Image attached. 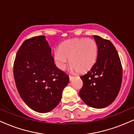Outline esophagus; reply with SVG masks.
Wrapping results in <instances>:
<instances>
[{
	"instance_id": "34e87169",
	"label": "esophagus",
	"mask_w": 134,
	"mask_h": 134,
	"mask_svg": "<svg viewBox=\"0 0 134 134\" xmlns=\"http://www.w3.org/2000/svg\"><path fill=\"white\" fill-rule=\"evenodd\" d=\"M74 78V77L71 76H69V79H70V81H72V80Z\"/></svg>"
}]
</instances>
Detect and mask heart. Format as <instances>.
Wrapping results in <instances>:
<instances>
[{
    "label": "heart",
    "mask_w": 134,
    "mask_h": 134,
    "mask_svg": "<svg viewBox=\"0 0 134 134\" xmlns=\"http://www.w3.org/2000/svg\"><path fill=\"white\" fill-rule=\"evenodd\" d=\"M98 45L91 38H75L66 41L56 49L53 59L58 69L65 70L70 62V70L83 73L93 67L98 57ZM69 61H68V59Z\"/></svg>",
    "instance_id": "1"
}]
</instances>
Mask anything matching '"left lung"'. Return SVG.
Masks as SVG:
<instances>
[{
  "label": "left lung",
  "mask_w": 134,
  "mask_h": 134,
  "mask_svg": "<svg viewBox=\"0 0 134 134\" xmlns=\"http://www.w3.org/2000/svg\"><path fill=\"white\" fill-rule=\"evenodd\" d=\"M93 38L98 45V57L93 67L80 77L83 86L79 96L87 105L100 109L116 99L122 81V67L111 41L97 35Z\"/></svg>",
  "instance_id": "1"
}]
</instances>
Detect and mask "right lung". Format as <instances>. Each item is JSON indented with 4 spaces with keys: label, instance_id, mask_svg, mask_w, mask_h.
<instances>
[{
    "label": "right lung",
    "instance_id": "1",
    "mask_svg": "<svg viewBox=\"0 0 134 134\" xmlns=\"http://www.w3.org/2000/svg\"><path fill=\"white\" fill-rule=\"evenodd\" d=\"M14 76L20 96L34 111L48 113L58 105L69 77L54 64L45 36L24 41L17 52Z\"/></svg>",
    "mask_w": 134,
    "mask_h": 134
}]
</instances>
